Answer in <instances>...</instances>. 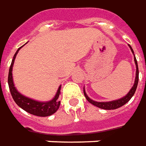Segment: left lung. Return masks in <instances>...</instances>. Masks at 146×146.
I'll return each mask as SVG.
<instances>
[{"instance_id":"obj_1","label":"left lung","mask_w":146,"mask_h":146,"mask_svg":"<svg viewBox=\"0 0 146 146\" xmlns=\"http://www.w3.org/2000/svg\"><path fill=\"white\" fill-rule=\"evenodd\" d=\"M129 48L131 49L132 52L133 53L134 55V52H133V48L130 45H128ZM134 61H135V64H136V68H137V70H136V78H135V82H134V85L132 87V89L129 90L128 92L124 97L123 98H119V99H116V100H113V101H110V102H96V101H94L91 98H90L88 97V95L86 94V91H85V89H84V95L86 98L87 99L89 103H90L91 104L94 105L95 107H98L99 108H102V109H104V110H115V109H117V108H120L123 106L125 103H127L131 99V98L133 97L135 94V91L137 90V84H138V80H139V70H138V65H137V59L135 57V55H134Z\"/></svg>"}]
</instances>
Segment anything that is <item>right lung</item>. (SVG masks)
<instances>
[{
  "label": "right lung",
  "mask_w": 146,
  "mask_h": 146,
  "mask_svg": "<svg viewBox=\"0 0 146 146\" xmlns=\"http://www.w3.org/2000/svg\"><path fill=\"white\" fill-rule=\"evenodd\" d=\"M21 48H18L16 53L14 54L13 59L12 60V63L10 64L9 70L8 84H9V87L11 95L13 97L14 102L17 103V105L19 106L21 108H23L24 111H26L28 113L32 114L34 115H37V116H43V117L49 116V115L55 113L59 109V107L60 105V101L58 100V98H59L60 94L61 86H59L55 97L51 101H48V102H38L36 100L27 98V97L23 95L22 94L19 93L17 90V89L15 88L14 84H13L12 70H13L14 60H15L18 51L20 50Z\"/></svg>",
  "instance_id": "obj_1"
}]
</instances>
